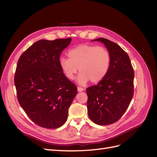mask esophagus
<instances>
[{
  "mask_svg": "<svg viewBox=\"0 0 157 157\" xmlns=\"http://www.w3.org/2000/svg\"><path fill=\"white\" fill-rule=\"evenodd\" d=\"M77 90H78V92H80L84 91V88H80V87H78V88H77Z\"/></svg>",
  "mask_w": 157,
  "mask_h": 157,
  "instance_id": "esophagus-1",
  "label": "esophagus"
}]
</instances>
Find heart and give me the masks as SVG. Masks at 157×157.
Segmentation results:
<instances>
[{"instance_id": "obj_1", "label": "heart", "mask_w": 157, "mask_h": 157, "mask_svg": "<svg viewBox=\"0 0 157 157\" xmlns=\"http://www.w3.org/2000/svg\"><path fill=\"white\" fill-rule=\"evenodd\" d=\"M69 58L61 57L60 68L67 79L72 80L78 72L80 73L77 82L84 86L90 80L98 83L107 75L111 64V56L108 50L101 46L80 44L68 52Z\"/></svg>"}]
</instances>
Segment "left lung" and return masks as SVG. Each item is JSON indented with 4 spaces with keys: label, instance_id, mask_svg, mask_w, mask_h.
I'll return each instance as SVG.
<instances>
[{
    "label": "left lung",
    "instance_id": "obj_1",
    "mask_svg": "<svg viewBox=\"0 0 157 157\" xmlns=\"http://www.w3.org/2000/svg\"><path fill=\"white\" fill-rule=\"evenodd\" d=\"M92 41L105 45L111 56V64L105 77L86 89L88 113L96 124L109 125L119 120L130 105L134 72L129 56L120 46L104 38Z\"/></svg>",
    "mask_w": 157,
    "mask_h": 157
}]
</instances>
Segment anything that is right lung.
Segmentation results:
<instances>
[{"label":"right lung","mask_w":157,"mask_h":157,"mask_svg":"<svg viewBox=\"0 0 157 157\" xmlns=\"http://www.w3.org/2000/svg\"><path fill=\"white\" fill-rule=\"evenodd\" d=\"M71 38L40 40L29 47L17 61L14 77L19 103L35 124L50 129L67 119L77 87L66 78L59 56Z\"/></svg>","instance_id":"1"}]
</instances>
